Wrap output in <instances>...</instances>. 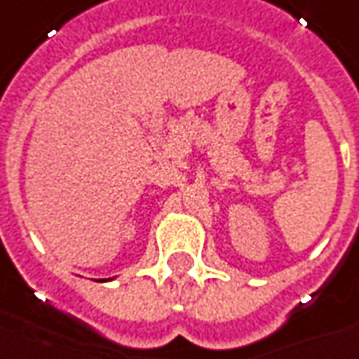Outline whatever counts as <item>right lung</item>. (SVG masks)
Masks as SVG:
<instances>
[{"label":"right lung","instance_id":"add662e5","mask_svg":"<svg viewBox=\"0 0 359 359\" xmlns=\"http://www.w3.org/2000/svg\"><path fill=\"white\" fill-rule=\"evenodd\" d=\"M101 281H107V279H101Z\"/></svg>","mask_w":359,"mask_h":359}]
</instances>
